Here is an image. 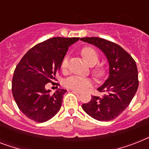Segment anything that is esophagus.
Masks as SVG:
<instances>
[{"instance_id": "obj_1", "label": "esophagus", "mask_w": 149, "mask_h": 149, "mask_svg": "<svg viewBox=\"0 0 149 149\" xmlns=\"http://www.w3.org/2000/svg\"><path fill=\"white\" fill-rule=\"evenodd\" d=\"M72 92H74V93H82V91H77V90H72Z\"/></svg>"}]
</instances>
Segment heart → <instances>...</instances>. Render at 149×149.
Segmentation results:
<instances>
[{"instance_id":"obj_1","label":"heart","mask_w":149,"mask_h":149,"mask_svg":"<svg viewBox=\"0 0 149 149\" xmlns=\"http://www.w3.org/2000/svg\"><path fill=\"white\" fill-rule=\"evenodd\" d=\"M83 58L89 65H92L91 72L97 79H101L106 73V68L103 63H97L99 60L97 51L92 46H85L80 50ZM68 57L65 56L61 63V69L63 72L67 70ZM92 84V80L86 77L71 76L65 80V86L67 88L77 91H83Z\"/></svg>"}]
</instances>
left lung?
<instances>
[{
	"mask_svg": "<svg viewBox=\"0 0 149 149\" xmlns=\"http://www.w3.org/2000/svg\"><path fill=\"white\" fill-rule=\"evenodd\" d=\"M82 41L97 46L104 52L110 65V76L97 89L102 97L93 96L82 107L87 114L102 121H109L127 108L139 87L135 61L128 52L114 42L97 37L82 38Z\"/></svg>",
	"mask_w": 149,
	"mask_h": 149,
	"instance_id": "obj_1",
	"label": "left lung"
}]
</instances>
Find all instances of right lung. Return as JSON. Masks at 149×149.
I'll return each mask as SVG.
<instances>
[{
  "instance_id": "1",
  "label": "right lung",
  "mask_w": 149,
  "mask_h": 149,
  "mask_svg": "<svg viewBox=\"0 0 149 149\" xmlns=\"http://www.w3.org/2000/svg\"><path fill=\"white\" fill-rule=\"evenodd\" d=\"M79 38L54 37L30 49L15 68L11 84L13 97L18 108L29 119L42 123L56 115L62 105L65 90L53 94L46 91L49 83L59 86L56 75L68 48Z\"/></svg>"
}]
</instances>
